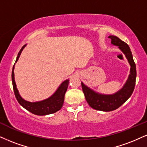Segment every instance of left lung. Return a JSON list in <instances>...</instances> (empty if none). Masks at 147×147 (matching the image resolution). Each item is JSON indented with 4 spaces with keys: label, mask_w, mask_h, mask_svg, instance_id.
Returning <instances> with one entry per match:
<instances>
[{
    "label": "left lung",
    "mask_w": 147,
    "mask_h": 147,
    "mask_svg": "<svg viewBox=\"0 0 147 147\" xmlns=\"http://www.w3.org/2000/svg\"><path fill=\"white\" fill-rule=\"evenodd\" d=\"M108 37L111 39L112 44L118 46L125 54L131 68L129 76L123 86L111 95L97 93L86 86L82 82H81L83 93L88 105L93 109L104 112H110L117 109L129 98L134 90L136 78V67L129 46L116 36L110 35Z\"/></svg>",
    "instance_id": "obj_1"
}]
</instances>
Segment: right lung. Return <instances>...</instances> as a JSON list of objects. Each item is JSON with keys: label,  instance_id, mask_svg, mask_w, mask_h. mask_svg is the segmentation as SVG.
<instances>
[{"label": "right lung", "instance_id": "obj_1", "mask_svg": "<svg viewBox=\"0 0 147 147\" xmlns=\"http://www.w3.org/2000/svg\"><path fill=\"white\" fill-rule=\"evenodd\" d=\"M26 46L24 45L21 50H20L19 53L18 54L17 59H16V63L17 62L19 59L20 56L22 52L23 49ZM14 67L15 65L13 67L11 78H12V83H13V91L15 93V96L17 99L20 104L21 105L23 108L25 109L34 114V115H39V116H43L48 115L50 114H53L59 111V110L62 108L63 102H64L65 99V94L66 93L67 89L68 84H69V79L63 81L61 83V85L57 88V90L54 92L53 95L50 96V97L46 99H43L42 101H35V102H30L28 101L25 99H24L20 95L19 91H18L16 84L15 82V78H14Z\"/></svg>", "mask_w": 147, "mask_h": 147}]
</instances>
